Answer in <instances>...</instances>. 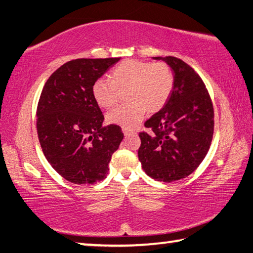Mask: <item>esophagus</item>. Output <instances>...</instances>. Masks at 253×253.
I'll return each mask as SVG.
<instances>
[{
	"label": "esophagus",
	"instance_id": "obj_1",
	"mask_svg": "<svg viewBox=\"0 0 253 253\" xmlns=\"http://www.w3.org/2000/svg\"><path fill=\"white\" fill-rule=\"evenodd\" d=\"M123 131H124V135H125V136H129L131 134H135L134 130L128 129V128H123Z\"/></svg>",
	"mask_w": 253,
	"mask_h": 253
}]
</instances>
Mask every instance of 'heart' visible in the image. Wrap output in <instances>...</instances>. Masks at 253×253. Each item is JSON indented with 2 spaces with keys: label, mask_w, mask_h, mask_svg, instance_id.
I'll return each mask as SVG.
<instances>
[{
  "label": "heart",
  "mask_w": 253,
  "mask_h": 253,
  "mask_svg": "<svg viewBox=\"0 0 253 253\" xmlns=\"http://www.w3.org/2000/svg\"><path fill=\"white\" fill-rule=\"evenodd\" d=\"M110 80L99 79L92 85V96L104 108L116 104L118 89H128L129 102L110 110L107 119L110 124L126 128L135 126L146 113H156L169 100L174 85V75L164 62L125 60L110 72Z\"/></svg>",
  "instance_id": "obj_1"
}]
</instances>
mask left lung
I'll return each instance as SVG.
<instances>
[{
    "label": "left lung",
    "instance_id": "1",
    "mask_svg": "<svg viewBox=\"0 0 253 253\" xmlns=\"http://www.w3.org/2000/svg\"><path fill=\"white\" fill-rule=\"evenodd\" d=\"M153 59L170 67L174 85L164 107L145 123L149 131L139 132L138 158L148 176L169 183L193 173L207 156L214 111L204 83L187 63L175 57Z\"/></svg>",
    "mask_w": 253,
    "mask_h": 253
}]
</instances>
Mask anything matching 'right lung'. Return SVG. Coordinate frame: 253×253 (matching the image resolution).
<instances>
[{
  "instance_id": "add662e5",
  "label": "right lung",
  "mask_w": 253,
  "mask_h": 253,
  "mask_svg": "<svg viewBox=\"0 0 253 253\" xmlns=\"http://www.w3.org/2000/svg\"><path fill=\"white\" fill-rule=\"evenodd\" d=\"M119 60H71L50 76L41 92L37 130L42 152L71 183L102 181L124 138L119 126H102L104 115L92 96L93 84Z\"/></svg>"
}]
</instances>
